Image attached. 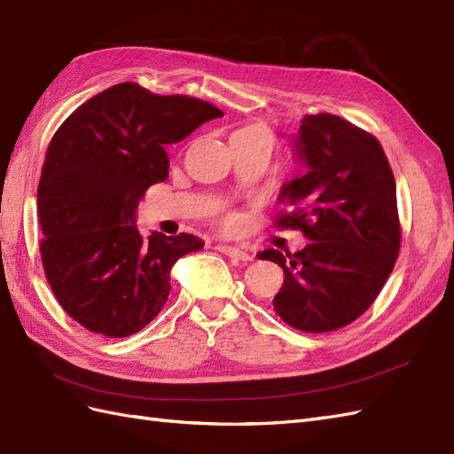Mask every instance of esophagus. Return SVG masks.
<instances>
[{"mask_svg":"<svg viewBox=\"0 0 454 454\" xmlns=\"http://www.w3.org/2000/svg\"><path fill=\"white\" fill-rule=\"evenodd\" d=\"M217 250L222 252V254H225V255H229L231 260H237V262H252V254L244 252V250H240V248H237V247H225V244H219Z\"/></svg>","mask_w":454,"mask_h":454,"instance_id":"obj_1","label":"esophagus"}]
</instances>
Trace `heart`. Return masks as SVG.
<instances>
[{
	"label": "heart",
	"instance_id": "heart-1",
	"mask_svg": "<svg viewBox=\"0 0 454 454\" xmlns=\"http://www.w3.org/2000/svg\"><path fill=\"white\" fill-rule=\"evenodd\" d=\"M225 225H227V227H231V225H232V219H227V222H225Z\"/></svg>",
	"mask_w": 454,
	"mask_h": 454
}]
</instances>
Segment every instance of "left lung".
I'll return each instance as SVG.
<instances>
[{
	"mask_svg": "<svg viewBox=\"0 0 454 454\" xmlns=\"http://www.w3.org/2000/svg\"><path fill=\"white\" fill-rule=\"evenodd\" d=\"M305 174L280 191L292 212L278 229H300L303 250H263L285 283L273 298L283 321L303 333H330L371 308L401 247L394 171L372 133L321 113L303 116L296 139Z\"/></svg>",
	"mask_w": 454,
	"mask_h": 454,
	"instance_id": "8db88e82",
	"label": "left lung"
}]
</instances>
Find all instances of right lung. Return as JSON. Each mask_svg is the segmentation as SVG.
Here are the masks:
<instances>
[{
  "label": "right lung",
  "instance_id": "right-lung-1",
  "mask_svg": "<svg viewBox=\"0 0 454 454\" xmlns=\"http://www.w3.org/2000/svg\"><path fill=\"white\" fill-rule=\"evenodd\" d=\"M219 116L212 103L124 82L55 131L38 185L42 263L57 301L90 333H139L164 308L174 263L204 247L187 232L143 237L133 222L145 191L168 177L166 145Z\"/></svg>",
  "mask_w": 454,
  "mask_h": 454
}]
</instances>
